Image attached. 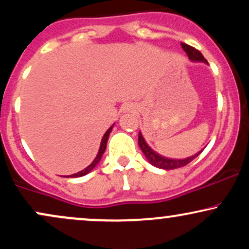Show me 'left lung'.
Segmentation results:
<instances>
[{"mask_svg": "<svg viewBox=\"0 0 249 249\" xmlns=\"http://www.w3.org/2000/svg\"><path fill=\"white\" fill-rule=\"evenodd\" d=\"M181 47H182V49H184L185 53H187L188 58H190L191 61H199V62L207 63L206 59H205V57L202 56V53H200L199 50H196V48L191 47V45L186 44V43H181ZM138 144H139V147L142 148V153H144L145 157H146L147 160L150 161L153 166H156L158 168H162V170H174V168L186 166L187 164H190V162L192 161L193 159H196V157L200 154V152H201V151H200L199 153L194 154V156L190 157V158H186V159L165 158V157L159 156V154H157L154 151L151 150L150 146L146 144V142H145L144 138H142L141 132H139V136H138Z\"/></svg>", "mask_w": 249, "mask_h": 249, "instance_id": "obj_1", "label": "left lung"}]
</instances>
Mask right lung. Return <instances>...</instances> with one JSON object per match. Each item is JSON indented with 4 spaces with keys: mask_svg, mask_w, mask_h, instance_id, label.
Returning <instances> with one entry per match:
<instances>
[{
    "mask_svg": "<svg viewBox=\"0 0 249 249\" xmlns=\"http://www.w3.org/2000/svg\"><path fill=\"white\" fill-rule=\"evenodd\" d=\"M112 127H113V125H112V126H111L110 128H108V130L107 131V132H105L104 137H103V139H102V142H101V147H99L98 154H97V157H96V158H95V160H93L92 162H91V164L89 165V166H88L87 168H84V170L81 171V172H78V173H75V174H72V176H70L71 178H76V177H83V176H85V174H88L89 172H90L91 170H92L93 167L96 166L97 164H98L99 160H101V158H102L103 153H104L105 148H107V142L108 136H110V132H111V130H112Z\"/></svg>",
    "mask_w": 249,
    "mask_h": 249,
    "instance_id": "1",
    "label": "right lung"
}]
</instances>
